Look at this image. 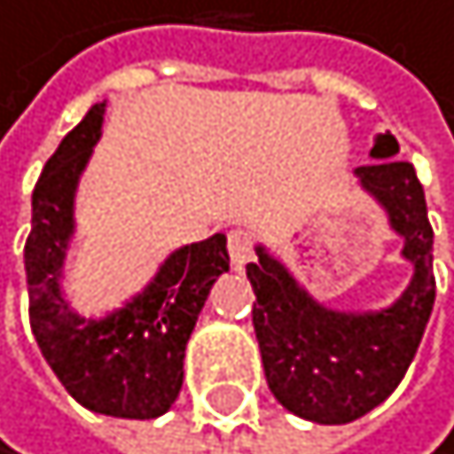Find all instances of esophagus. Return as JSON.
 Here are the masks:
<instances>
[{
	"instance_id": "obj_1",
	"label": "esophagus",
	"mask_w": 454,
	"mask_h": 454,
	"mask_svg": "<svg viewBox=\"0 0 454 454\" xmlns=\"http://www.w3.org/2000/svg\"><path fill=\"white\" fill-rule=\"evenodd\" d=\"M254 254V234L248 229H231L229 231V257L234 269H243Z\"/></svg>"
}]
</instances>
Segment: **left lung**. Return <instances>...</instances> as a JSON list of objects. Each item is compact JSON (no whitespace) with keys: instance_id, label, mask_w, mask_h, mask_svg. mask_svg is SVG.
I'll return each mask as SVG.
<instances>
[{"instance_id":"obj_1","label":"left lung","mask_w":454,"mask_h":454,"mask_svg":"<svg viewBox=\"0 0 454 454\" xmlns=\"http://www.w3.org/2000/svg\"><path fill=\"white\" fill-rule=\"evenodd\" d=\"M397 139L380 134L375 162L355 171L389 211L403 234V257L415 278L395 306L378 315H340L315 303L278 260L257 248L246 274L257 306L251 309L269 389L289 412L315 424H348L383 403L403 380L424 338L434 303L432 225L415 165L392 160Z\"/></svg>"}]
</instances>
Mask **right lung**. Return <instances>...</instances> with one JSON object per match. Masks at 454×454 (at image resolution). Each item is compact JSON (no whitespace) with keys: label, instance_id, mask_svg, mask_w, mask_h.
Here are the masks:
<instances>
[{"label":"right lung","instance_id":"add662e5","mask_svg":"<svg viewBox=\"0 0 454 454\" xmlns=\"http://www.w3.org/2000/svg\"><path fill=\"white\" fill-rule=\"evenodd\" d=\"M106 102L59 143L34 188V220L25 240L30 329L53 375L90 412L160 418L183 389V357L214 280L229 271L225 237L214 234L165 260L157 280L122 311L85 323L59 294V269L74 229V192L99 139Z\"/></svg>","mask_w":454,"mask_h":454}]
</instances>
